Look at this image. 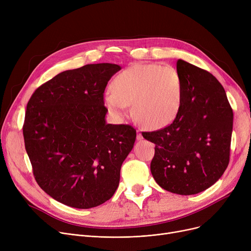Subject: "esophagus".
Wrapping results in <instances>:
<instances>
[{
	"instance_id": "obj_1",
	"label": "esophagus",
	"mask_w": 251,
	"mask_h": 251,
	"mask_svg": "<svg viewBox=\"0 0 251 251\" xmlns=\"http://www.w3.org/2000/svg\"><path fill=\"white\" fill-rule=\"evenodd\" d=\"M136 138L137 140H141L143 137H142V134L139 132V131H137V135H136Z\"/></svg>"
}]
</instances>
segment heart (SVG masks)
<instances>
[{"instance_id": "b5f03b06", "label": "heart", "mask_w": 251, "mask_h": 251, "mask_svg": "<svg viewBox=\"0 0 251 251\" xmlns=\"http://www.w3.org/2000/svg\"><path fill=\"white\" fill-rule=\"evenodd\" d=\"M113 91L104 95L109 112L118 119L133 104L137 121L149 129L169 126L179 114L183 85L179 73L159 64H136L119 74Z\"/></svg>"}]
</instances>
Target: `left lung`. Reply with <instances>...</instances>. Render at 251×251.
<instances>
[{
	"mask_svg": "<svg viewBox=\"0 0 251 251\" xmlns=\"http://www.w3.org/2000/svg\"><path fill=\"white\" fill-rule=\"evenodd\" d=\"M182 85L178 116L169 126L143 132L155 144L151 174L167 191L200 193L222 177L230 161L233 111L226 91L209 72L177 61Z\"/></svg>",
	"mask_w": 251,
	"mask_h": 251,
	"instance_id": "1",
	"label": "left lung"
}]
</instances>
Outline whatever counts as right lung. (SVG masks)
Listing matches in <instances>:
<instances>
[{"instance_id":"right-lung-1","label":"right lung","mask_w":251,"mask_h":251,"mask_svg":"<svg viewBox=\"0 0 251 251\" xmlns=\"http://www.w3.org/2000/svg\"><path fill=\"white\" fill-rule=\"evenodd\" d=\"M116 64L64 71L36 88L26 107L25 150L46 193L76 208L98 206L114 195L136 130L105 122L103 92Z\"/></svg>"}]
</instances>
